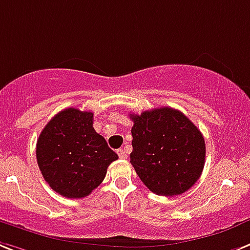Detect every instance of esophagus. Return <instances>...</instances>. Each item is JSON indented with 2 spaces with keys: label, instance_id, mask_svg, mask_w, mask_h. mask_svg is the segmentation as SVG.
Instances as JSON below:
<instances>
[{
  "label": "esophagus",
  "instance_id": "obj_1",
  "mask_svg": "<svg viewBox=\"0 0 250 250\" xmlns=\"http://www.w3.org/2000/svg\"><path fill=\"white\" fill-rule=\"evenodd\" d=\"M117 154H118V156L121 157V159H127V154H125V151L123 150V148L117 150Z\"/></svg>",
  "mask_w": 250,
  "mask_h": 250
}]
</instances>
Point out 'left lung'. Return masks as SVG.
<instances>
[{
	"mask_svg": "<svg viewBox=\"0 0 250 250\" xmlns=\"http://www.w3.org/2000/svg\"><path fill=\"white\" fill-rule=\"evenodd\" d=\"M131 164L144 184L159 196L187 192L200 179L206 159L202 133L173 108L131 114Z\"/></svg>",
	"mask_w": 250,
	"mask_h": 250,
	"instance_id": "1",
	"label": "left lung"
}]
</instances>
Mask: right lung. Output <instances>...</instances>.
Wrapping results in <instances>:
<instances>
[{
	"instance_id": "add662e5",
	"label": "right lung",
	"mask_w": 250,
	"mask_h": 250,
	"mask_svg": "<svg viewBox=\"0 0 250 250\" xmlns=\"http://www.w3.org/2000/svg\"><path fill=\"white\" fill-rule=\"evenodd\" d=\"M94 114L67 108L48 122L37 142V161L49 187L66 198L89 196L118 159L93 127Z\"/></svg>"
}]
</instances>
